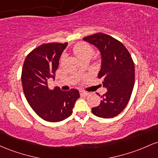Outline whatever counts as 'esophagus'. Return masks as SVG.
Instances as JSON below:
<instances>
[{"instance_id":"obj_1","label":"esophagus","mask_w":158,"mask_h":158,"mask_svg":"<svg viewBox=\"0 0 158 158\" xmlns=\"http://www.w3.org/2000/svg\"><path fill=\"white\" fill-rule=\"evenodd\" d=\"M79 93H80L81 95H88V94H89L88 92H87V91H82V90H81V91H79Z\"/></svg>"}]
</instances>
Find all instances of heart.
I'll list each match as a JSON object with an SVG mask.
<instances>
[{"label": "heart", "instance_id": "1", "mask_svg": "<svg viewBox=\"0 0 158 158\" xmlns=\"http://www.w3.org/2000/svg\"><path fill=\"white\" fill-rule=\"evenodd\" d=\"M73 52L79 59L83 58H91L94 54V49L92 47L84 43L76 44L73 47Z\"/></svg>", "mask_w": 158, "mask_h": 158}]
</instances>
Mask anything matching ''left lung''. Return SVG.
<instances>
[{
  "label": "left lung",
  "instance_id": "8db88e82",
  "mask_svg": "<svg viewBox=\"0 0 158 158\" xmlns=\"http://www.w3.org/2000/svg\"><path fill=\"white\" fill-rule=\"evenodd\" d=\"M83 40L100 52L101 66L98 77L103 78V86L107 89L101 96L100 104L91 111L103 118L115 117L127 105L134 86L135 69L131 54L121 42L102 33L88 36Z\"/></svg>",
  "mask_w": 158,
  "mask_h": 158
}]
</instances>
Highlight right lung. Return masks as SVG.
<instances>
[{
	"label": "right lung",
	"instance_id": "right-lung-1",
	"mask_svg": "<svg viewBox=\"0 0 158 158\" xmlns=\"http://www.w3.org/2000/svg\"><path fill=\"white\" fill-rule=\"evenodd\" d=\"M67 43L43 44L27 55L22 72V84L27 101L43 120L58 122L68 118L79 98L77 89L50 90L48 79H55V71Z\"/></svg>",
	"mask_w": 158,
	"mask_h": 158
}]
</instances>
